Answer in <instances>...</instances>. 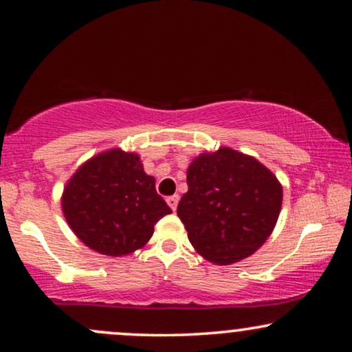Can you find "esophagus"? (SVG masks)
<instances>
[{
	"instance_id": "obj_1",
	"label": "esophagus",
	"mask_w": 352,
	"mask_h": 352,
	"mask_svg": "<svg viewBox=\"0 0 352 352\" xmlns=\"http://www.w3.org/2000/svg\"><path fill=\"white\" fill-rule=\"evenodd\" d=\"M166 204L170 205V208H171L173 211H175V210L177 208V204H179V195L175 194V195L168 197V199H166Z\"/></svg>"
}]
</instances>
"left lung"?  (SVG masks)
Masks as SVG:
<instances>
[{
	"label": "left lung",
	"instance_id": "left-lung-1",
	"mask_svg": "<svg viewBox=\"0 0 352 352\" xmlns=\"http://www.w3.org/2000/svg\"><path fill=\"white\" fill-rule=\"evenodd\" d=\"M187 186L177 216L210 263L229 266L252 256L276 228L282 184L252 155L230 147L200 153L187 168Z\"/></svg>",
	"mask_w": 352,
	"mask_h": 352
}]
</instances>
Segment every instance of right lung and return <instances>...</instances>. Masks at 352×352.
I'll return each mask as SVG.
<instances>
[{
    "instance_id": "obj_1",
    "label": "right lung",
    "mask_w": 352,
    "mask_h": 352,
    "mask_svg": "<svg viewBox=\"0 0 352 352\" xmlns=\"http://www.w3.org/2000/svg\"><path fill=\"white\" fill-rule=\"evenodd\" d=\"M74 234L105 256H126L142 248L153 226L171 213L157 194L155 177L144 171L136 152L104 151L78 166L60 197Z\"/></svg>"
}]
</instances>
